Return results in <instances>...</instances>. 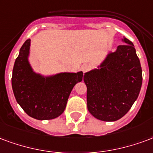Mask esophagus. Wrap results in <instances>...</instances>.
Returning <instances> with one entry per match:
<instances>
[{
	"instance_id": "34e87169",
	"label": "esophagus",
	"mask_w": 153,
	"mask_h": 153,
	"mask_svg": "<svg viewBox=\"0 0 153 153\" xmlns=\"http://www.w3.org/2000/svg\"><path fill=\"white\" fill-rule=\"evenodd\" d=\"M90 68V65L88 64V63H85L83 65L81 66V70H82V72H85L86 71H88Z\"/></svg>"
}]
</instances>
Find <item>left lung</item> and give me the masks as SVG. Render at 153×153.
I'll return each instance as SVG.
<instances>
[{
    "instance_id": "left-lung-1",
    "label": "left lung",
    "mask_w": 153,
    "mask_h": 153,
    "mask_svg": "<svg viewBox=\"0 0 153 153\" xmlns=\"http://www.w3.org/2000/svg\"><path fill=\"white\" fill-rule=\"evenodd\" d=\"M109 51L96 68L85 72L87 108L99 120L115 121L126 114L139 96L142 86V68L133 43Z\"/></svg>"
}]
</instances>
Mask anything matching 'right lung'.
I'll use <instances>...</instances> for the list:
<instances>
[{
	"instance_id": "obj_1",
	"label": "right lung",
	"mask_w": 153,
	"mask_h": 153,
	"mask_svg": "<svg viewBox=\"0 0 153 153\" xmlns=\"http://www.w3.org/2000/svg\"><path fill=\"white\" fill-rule=\"evenodd\" d=\"M31 40H27L14 62L12 89L23 111L36 120L59 117L75 85L81 82L83 72H59L45 76L36 72L29 62Z\"/></svg>"
}]
</instances>
